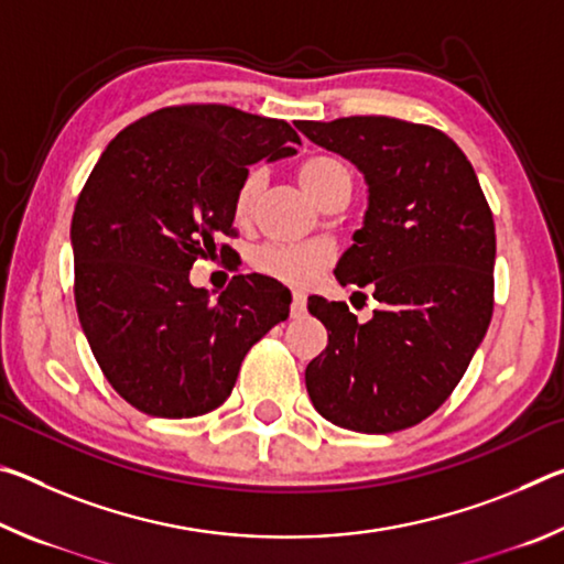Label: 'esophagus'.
I'll return each instance as SVG.
<instances>
[{
	"mask_svg": "<svg viewBox=\"0 0 564 564\" xmlns=\"http://www.w3.org/2000/svg\"><path fill=\"white\" fill-rule=\"evenodd\" d=\"M305 313V293L303 291H293V301H291V318H301Z\"/></svg>",
	"mask_w": 564,
	"mask_h": 564,
	"instance_id": "esophagus-1",
	"label": "esophagus"
}]
</instances>
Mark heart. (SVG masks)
Returning a JSON list of instances; mask_svg holds the SVG:
<instances>
[{"mask_svg": "<svg viewBox=\"0 0 564 564\" xmlns=\"http://www.w3.org/2000/svg\"><path fill=\"white\" fill-rule=\"evenodd\" d=\"M340 176H350L346 164H340L338 159L330 156H311L303 161L299 169V181L305 194H308L313 202H318L333 181ZM263 174L261 171H248L241 186L236 191L234 198V214L238 221H248L253 214L256 198L261 194ZM328 261V251L316 243H269L256 251L253 263L261 273L271 275V279H279L283 283H305L316 275L323 265Z\"/></svg>", "mask_w": 564, "mask_h": 564, "instance_id": "heart-1", "label": "heart"}]
</instances>
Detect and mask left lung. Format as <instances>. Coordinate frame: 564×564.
Instances as JSON below:
<instances>
[{"label":"left lung","instance_id":"left-lung-1","mask_svg":"<svg viewBox=\"0 0 564 564\" xmlns=\"http://www.w3.org/2000/svg\"><path fill=\"white\" fill-rule=\"evenodd\" d=\"M348 159L368 208L336 279L370 289L368 323L346 303L308 299L328 346L305 368L318 413L356 433H395L441 408L492 318L495 224L470 161L451 137L390 117L295 121Z\"/></svg>","mask_w":564,"mask_h":564}]
</instances>
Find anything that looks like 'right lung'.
Returning <instances> with one entry per match:
<instances>
[{"label": "right lung", "instance_id": "right-lung-1", "mask_svg": "<svg viewBox=\"0 0 564 564\" xmlns=\"http://www.w3.org/2000/svg\"><path fill=\"white\" fill-rule=\"evenodd\" d=\"M293 144L281 119L188 104L133 121L104 149L72 218L74 299L104 376L141 413L218 408L253 343L289 318L291 291L269 275H234L212 301L188 271L236 234L248 166L289 159Z\"/></svg>", "mask_w": 564, "mask_h": 564}]
</instances>
